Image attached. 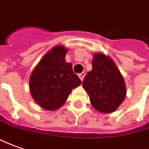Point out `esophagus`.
Returning <instances> with one entry per match:
<instances>
[{
	"instance_id": "34e87169",
	"label": "esophagus",
	"mask_w": 149,
	"mask_h": 149,
	"mask_svg": "<svg viewBox=\"0 0 149 149\" xmlns=\"http://www.w3.org/2000/svg\"><path fill=\"white\" fill-rule=\"evenodd\" d=\"M79 76V77H80V79H81V81H83L84 80V78H85V72H81V73H80V74L78 75Z\"/></svg>"
}]
</instances>
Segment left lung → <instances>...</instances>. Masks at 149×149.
Segmentation results:
<instances>
[{"label":"left lung","instance_id":"8db88e82","mask_svg":"<svg viewBox=\"0 0 149 149\" xmlns=\"http://www.w3.org/2000/svg\"><path fill=\"white\" fill-rule=\"evenodd\" d=\"M83 88L89 95L93 108L102 113H111L126 97L125 82L118 68L110 57L94 54L92 71L83 81Z\"/></svg>","mask_w":149,"mask_h":149}]
</instances>
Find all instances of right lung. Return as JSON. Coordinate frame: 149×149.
<instances>
[{"mask_svg": "<svg viewBox=\"0 0 149 149\" xmlns=\"http://www.w3.org/2000/svg\"><path fill=\"white\" fill-rule=\"evenodd\" d=\"M66 53L64 46L55 47L42 57L30 78L31 95L47 111L62 107L72 89L81 84L71 63L65 62Z\"/></svg>", "mask_w": 149, "mask_h": 149, "instance_id": "right-lung-1", "label": "right lung"}]
</instances>
